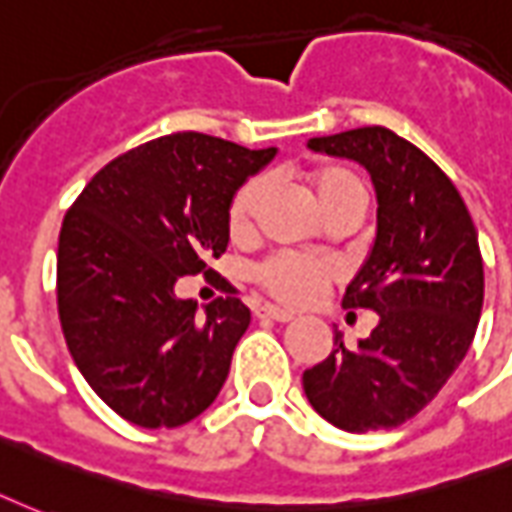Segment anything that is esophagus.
Returning a JSON list of instances; mask_svg holds the SVG:
<instances>
[{
    "mask_svg": "<svg viewBox=\"0 0 512 512\" xmlns=\"http://www.w3.org/2000/svg\"><path fill=\"white\" fill-rule=\"evenodd\" d=\"M255 317H266V320H276V323H290V320H295L293 312H287V309H279V306L271 304L255 306Z\"/></svg>",
    "mask_w": 512,
    "mask_h": 512,
    "instance_id": "34e87169",
    "label": "esophagus"
}]
</instances>
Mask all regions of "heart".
Listing matches in <instances>:
<instances>
[{
	"label": "heart",
	"mask_w": 512,
	"mask_h": 512,
	"mask_svg": "<svg viewBox=\"0 0 512 512\" xmlns=\"http://www.w3.org/2000/svg\"><path fill=\"white\" fill-rule=\"evenodd\" d=\"M260 192H263L260 179L244 181L233 192V198L227 203V233L233 238L249 236L255 208L260 203ZM312 192L325 217L350 200H366V187H363L361 176L352 173L350 168H339V165L314 170ZM333 276H336V266L331 260L298 255V252H274L252 268V279L268 295L295 306L309 304L312 298H317V293L331 282Z\"/></svg>",
	"instance_id": "b5f03b06"
}]
</instances>
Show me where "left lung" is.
Wrapping results in <instances>:
<instances>
[{"label":"left lung","instance_id":"obj_1","mask_svg":"<svg viewBox=\"0 0 512 512\" xmlns=\"http://www.w3.org/2000/svg\"><path fill=\"white\" fill-rule=\"evenodd\" d=\"M309 149L372 173L377 238L342 306L372 309L380 323L355 350L336 331L331 355L304 372L306 399L336 429H396L437 396L475 339L483 309L478 230L437 162L388 127L312 138Z\"/></svg>","mask_w":512,"mask_h":512}]
</instances>
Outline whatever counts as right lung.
I'll return each instance as SVG.
<instances>
[{
	"mask_svg": "<svg viewBox=\"0 0 512 512\" xmlns=\"http://www.w3.org/2000/svg\"><path fill=\"white\" fill-rule=\"evenodd\" d=\"M276 149L173 132L97 170L64 214L56 304L83 380L143 429H176L211 407L249 309L236 290L206 306L176 298L227 249V203Z\"/></svg>",
	"mask_w": 512,
	"mask_h": 512,
	"instance_id": "right-lung-1",
	"label": "right lung"
}]
</instances>
